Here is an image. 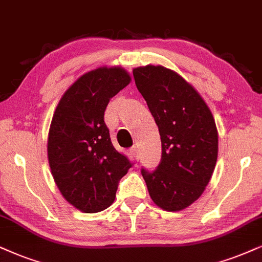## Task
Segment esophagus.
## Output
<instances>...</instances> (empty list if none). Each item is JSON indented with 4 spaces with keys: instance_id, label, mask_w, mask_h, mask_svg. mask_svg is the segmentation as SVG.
<instances>
[{
    "instance_id": "esophagus-1",
    "label": "esophagus",
    "mask_w": 262,
    "mask_h": 262,
    "mask_svg": "<svg viewBox=\"0 0 262 262\" xmlns=\"http://www.w3.org/2000/svg\"><path fill=\"white\" fill-rule=\"evenodd\" d=\"M130 154H132V156H133V157L135 158V160L139 161V157H140V155H139V148H138L137 146H134L133 148H132Z\"/></svg>"
}]
</instances>
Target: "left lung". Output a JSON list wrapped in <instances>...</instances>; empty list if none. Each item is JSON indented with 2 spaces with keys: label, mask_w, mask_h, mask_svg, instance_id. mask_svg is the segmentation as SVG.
Here are the masks:
<instances>
[{
  "label": "left lung",
  "mask_w": 262,
  "mask_h": 262,
  "mask_svg": "<svg viewBox=\"0 0 262 262\" xmlns=\"http://www.w3.org/2000/svg\"><path fill=\"white\" fill-rule=\"evenodd\" d=\"M161 135L157 169H141L154 203L180 211L202 196L215 169L219 137L213 114L201 94L178 72L162 65L133 70Z\"/></svg>",
  "instance_id": "8db88e82"
}]
</instances>
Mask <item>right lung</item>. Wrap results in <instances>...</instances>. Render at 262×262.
<instances>
[{"label": "right lung", "mask_w": 262, "mask_h": 262, "mask_svg": "<svg viewBox=\"0 0 262 262\" xmlns=\"http://www.w3.org/2000/svg\"><path fill=\"white\" fill-rule=\"evenodd\" d=\"M121 66H101L76 79L59 101L48 133V162L62 197L83 213L114 203L118 181L132 163L116 151L104 112L130 83Z\"/></svg>", "instance_id": "1"}]
</instances>
